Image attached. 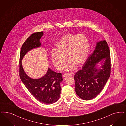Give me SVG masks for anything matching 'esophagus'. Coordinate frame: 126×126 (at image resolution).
<instances>
[{"label":"esophagus","mask_w":126,"mask_h":126,"mask_svg":"<svg viewBox=\"0 0 126 126\" xmlns=\"http://www.w3.org/2000/svg\"><path fill=\"white\" fill-rule=\"evenodd\" d=\"M67 76H71L70 74H69V73H66V74H65L63 75L64 77H66Z\"/></svg>","instance_id":"esophagus-1"}]
</instances>
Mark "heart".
Instances as JSON below:
<instances>
[{"instance_id":"b5f03b06","label":"heart","mask_w":126,"mask_h":126,"mask_svg":"<svg viewBox=\"0 0 126 126\" xmlns=\"http://www.w3.org/2000/svg\"><path fill=\"white\" fill-rule=\"evenodd\" d=\"M57 50L51 51V59L56 67L61 70L65 64L66 57L68 63L67 70L79 67L85 62L90 51V43L88 38L83 34H68L63 35L56 44Z\"/></svg>"}]
</instances>
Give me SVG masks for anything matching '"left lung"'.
<instances>
[{
	"mask_svg": "<svg viewBox=\"0 0 126 126\" xmlns=\"http://www.w3.org/2000/svg\"><path fill=\"white\" fill-rule=\"evenodd\" d=\"M100 61L104 64L102 69H97L95 66ZM111 70V55L107 43L106 41L98 42L81 69L74 76L76 94L85 100L95 98L104 87Z\"/></svg>",
	"mask_w": 126,
	"mask_h": 126,
	"instance_id": "1",
	"label": "left lung"
}]
</instances>
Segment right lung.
<instances>
[{
  "mask_svg": "<svg viewBox=\"0 0 126 126\" xmlns=\"http://www.w3.org/2000/svg\"><path fill=\"white\" fill-rule=\"evenodd\" d=\"M43 34V31L32 34L22 45L20 56L19 74L21 80L35 99L42 103L49 105L56 102L60 97L61 89L60 83L63 80L61 74L56 73L49 68L43 77L33 79L26 74L21 61L28 51L40 46L39 40Z\"/></svg>",
  "mask_w": 126,
  "mask_h": 126,
  "instance_id": "right-lung-1",
  "label": "right lung"
}]
</instances>
